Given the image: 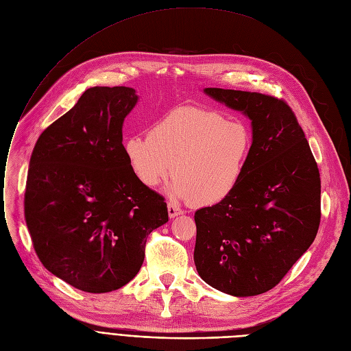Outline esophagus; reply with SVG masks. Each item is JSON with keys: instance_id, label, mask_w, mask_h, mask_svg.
<instances>
[{"instance_id": "esophagus-1", "label": "esophagus", "mask_w": 351, "mask_h": 351, "mask_svg": "<svg viewBox=\"0 0 351 351\" xmlns=\"http://www.w3.org/2000/svg\"><path fill=\"white\" fill-rule=\"evenodd\" d=\"M167 210H169V217L170 218H176V217H178V215L182 213V210L177 205L171 204V202L167 204Z\"/></svg>"}]
</instances>
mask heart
<instances>
[{
  "label": "heart",
  "mask_w": 351,
  "mask_h": 351,
  "mask_svg": "<svg viewBox=\"0 0 351 351\" xmlns=\"http://www.w3.org/2000/svg\"><path fill=\"white\" fill-rule=\"evenodd\" d=\"M250 149L252 134L243 122L195 106L177 108L156 121L147 136L130 134L123 142L129 169L143 185L157 186L173 170L170 195L204 206L234 191Z\"/></svg>",
  "instance_id": "obj_1"
}]
</instances>
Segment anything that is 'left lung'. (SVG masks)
<instances>
[{
  "label": "left lung",
  "mask_w": 351,
  "mask_h": 351,
  "mask_svg": "<svg viewBox=\"0 0 351 351\" xmlns=\"http://www.w3.org/2000/svg\"><path fill=\"white\" fill-rule=\"evenodd\" d=\"M252 121V149L234 191L195 212L194 261L221 292L253 296L274 288L313 243L320 177L291 108L260 93L204 88Z\"/></svg>",
  "instance_id": "1"
}]
</instances>
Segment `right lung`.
<instances>
[{
    "label": "right lung",
    "mask_w": 351,
    "mask_h": 351,
    "mask_svg": "<svg viewBox=\"0 0 351 351\" xmlns=\"http://www.w3.org/2000/svg\"><path fill=\"white\" fill-rule=\"evenodd\" d=\"M129 87H91L43 130L29 161L25 221L51 274L93 293L128 284L145 260L147 236L169 221L165 198L129 169Z\"/></svg>",
    "instance_id": "right-lung-1"
}]
</instances>
